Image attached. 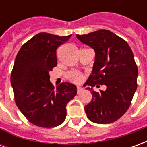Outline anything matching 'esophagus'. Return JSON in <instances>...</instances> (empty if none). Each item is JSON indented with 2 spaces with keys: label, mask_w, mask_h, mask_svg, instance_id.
I'll return each instance as SVG.
<instances>
[{
  "label": "esophagus",
  "mask_w": 147,
  "mask_h": 147,
  "mask_svg": "<svg viewBox=\"0 0 147 147\" xmlns=\"http://www.w3.org/2000/svg\"><path fill=\"white\" fill-rule=\"evenodd\" d=\"M83 90V87H81V86H77V93L78 94H80V93L82 92Z\"/></svg>",
  "instance_id": "1"
}]
</instances>
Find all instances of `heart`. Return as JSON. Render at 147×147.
Instances as JSON below:
<instances>
[{"mask_svg": "<svg viewBox=\"0 0 147 147\" xmlns=\"http://www.w3.org/2000/svg\"><path fill=\"white\" fill-rule=\"evenodd\" d=\"M66 76L70 81L76 83H80L83 80V74L80 73V71H71L69 72H67Z\"/></svg>", "mask_w": 147, "mask_h": 147, "instance_id": "1", "label": "heart"}]
</instances>
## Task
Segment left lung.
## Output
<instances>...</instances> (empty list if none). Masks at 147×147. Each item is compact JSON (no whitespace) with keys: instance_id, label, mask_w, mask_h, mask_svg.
<instances>
[{"instance_id":"1","label":"left lung","mask_w":147,"mask_h":147,"mask_svg":"<svg viewBox=\"0 0 147 147\" xmlns=\"http://www.w3.org/2000/svg\"><path fill=\"white\" fill-rule=\"evenodd\" d=\"M77 38L95 51L92 74L86 84L92 99L85 106L87 118L94 123H110L120 119L128 109L137 89L138 67L126 41L110 30H98ZM105 85L100 92L92 87Z\"/></svg>"}]
</instances>
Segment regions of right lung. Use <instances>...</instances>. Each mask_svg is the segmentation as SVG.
I'll list each match as a JSON object with an SVG mask.
<instances>
[{
    "label": "right lung",
    "mask_w": 147,
    "mask_h": 147,
    "mask_svg": "<svg viewBox=\"0 0 147 147\" xmlns=\"http://www.w3.org/2000/svg\"><path fill=\"white\" fill-rule=\"evenodd\" d=\"M71 37L39 33L18 52L11 74L15 102L24 117L36 126L54 127L66 118V105L76 95V86L62 83L56 88L49 71L57 65V49Z\"/></svg>",
    "instance_id": "add662e5"
}]
</instances>
